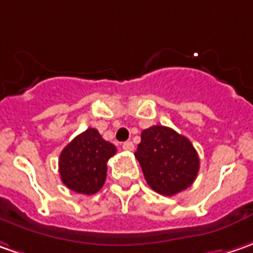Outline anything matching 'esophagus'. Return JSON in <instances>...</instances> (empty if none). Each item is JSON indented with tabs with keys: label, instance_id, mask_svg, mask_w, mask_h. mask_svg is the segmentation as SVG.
Masks as SVG:
<instances>
[{
	"label": "esophagus",
	"instance_id": "obj_1",
	"mask_svg": "<svg viewBox=\"0 0 253 253\" xmlns=\"http://www.w3.org/2000/svg\"><path fill=\"white\" fill-rule=\"evenodd\" d=\"M123 150H126V151H133V150H134V144H133L131 141H125V143H123Z\"/></svg>",
	"mask_w": 253,
	"mask_h": 253
}]
</instances>
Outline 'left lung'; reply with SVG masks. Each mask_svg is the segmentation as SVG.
Masks as SVG:
<instances>
[{
	"label": "left lung",
	"mask_w": 253,
	"mask_h": 253,
	"mask_svg": "<svg viewBox=\"0 0 253 253\" xmlns=\"http://www.w3.org/2000/svg\"><path fill=\"white\" fill-rule=\"evenodd\" d=\"M134 156L148 185L161 195L171 197L187 190L200 170L191 141L166 126L143 130Z\"/></svg>",
	"instance_id": "1"
}]
</instances>
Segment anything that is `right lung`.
I'll return each instance as SVG.
<instances>
[{
  "mask_svg": "<svg viewBox=\"0 0 253 253\" xmlns=\"http://www.w3.org/2000/svg\"><path fill=\"white\" fill-rule=\"evenodd\" d=\"M115 154V144L103 140L96 128H87L62 150L59 156L62 182L78 194H96L106 181V163Z\"/></svg>",
  "mask_w": 253,
  "mask_h": 253,
  "instance_id": "right-lung-1",
  "label": "right lung"
}]
</instances>
